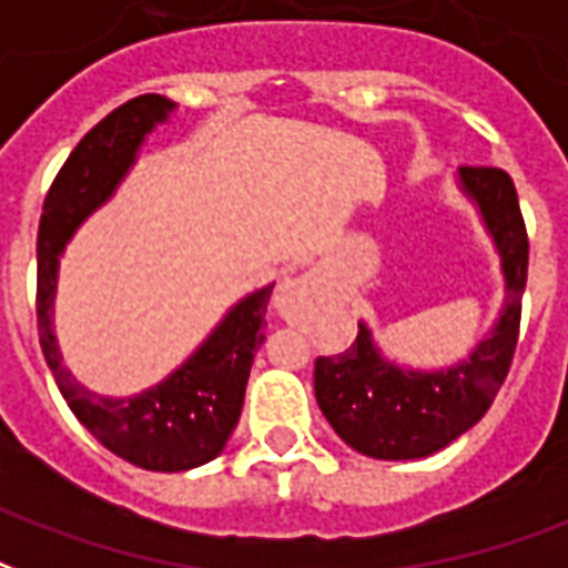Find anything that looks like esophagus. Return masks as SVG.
<instances>
[{"label":"esophagus","mask_w":568,"mask_h":568,"mask_svg":"<svg viewBox=\"0 0 568 568\" xmlns=\"http://www.w3.org/2000/svg\"><path fill=\"white\" fill-rule=\"evenodd\" d=\"M295 280H285V283L283 285H280V295H276V301H280V304H283V301H285V297H288V295H292V292H295Z\"/></svg>","instance_id":"1"}]
</instances>
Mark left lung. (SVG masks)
I'll return each mask as SVG.
<instances>
[{"mask_svg": "<svg viewBox=\"0 0 568 568\" xmlns=\"http://www.w3.org/2000/svg\"><path fill=\"white\" fill-rule=\"evenodd\" d=\"M457 189L499 255L503 306L485 339L448 367H406L388 358L358 322L355 343L316 361V400L334 434L358 455L418 460L443 452L490 409L515 355L530 243L515 183L503 168H460Z\"/></svg>", "mask_w": 568, "mask_h": 568, "instance_id": "obj_1", "label": "left lung"}]
</instances>
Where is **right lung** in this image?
I'll return each mask as SVG.
<instances>
[{
  "label": "right lung",
  "instance_id": "add662e5",
  "mask_svg": "<svg viewBox=\"0 0 568 568\" xmlns=\"http://www.w3.org/2000/svg\"><path fill=\"white\" fill-rule=\"evenodd\" d=\"M174 111L178 104L171 99L146 92L92 125L53 180L38 225V339L57 388L108 452L153 473H183L222 455L241 422L252 358L264 343L273 283L231 304L180 367L129 397H108L71 376L53 334V301L60 258L71 237L116 195L146 138Z\"/></svg>",
  "mask_w": 568,
  "mask_h": 568
}]
</instances>
